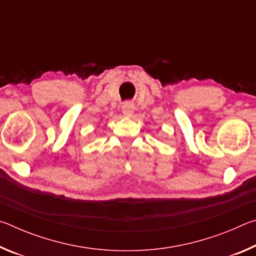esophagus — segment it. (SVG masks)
I'll use <instances>...</instances> for the list:
<instances>
[{
    "label": "esophagus",
    "mask_w": 256,
    "mask_h": 256,
    "mask_svg": "<svg viewBox=\"0 0 256 256\" xmlns=\"http://www.w3.org/2000/svg\"><path fill=\"white\" fill-rule=\"evenodd\" d=\"M122 112H123V115L125 116V118H131V116L133 115V112H134L133 104L130 102H125L123 105V108H122Z\"/></svg>",
    "instance_id": "1"
}]
</instances>
